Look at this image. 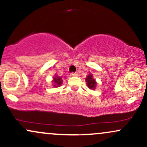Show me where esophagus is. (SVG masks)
Wrapping results in <instances>:
<instances>
[{
  "mask_svg": "<svg viewBox=\"0 0 147 147\" xmlns=\"http://www.w3.org/2000/svg\"><path fill=\"white\" fill-rule=\"evenodd\" d=\"M77 75H78V74L77 73H74V72L71 73V76H76Z\"/></svg>",
  "mask_w": 147,
  "mask_h": 147,
  "instance_id": "34e87169",
  "label": "esophagus"
}]
</instances>
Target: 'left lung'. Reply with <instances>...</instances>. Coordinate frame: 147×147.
<instances>
[{
    "label": "left lung",
    "mask_w": 147,
    "mask_h": 147,
    "mask_svg": "<svg viewBox=\"0 0 147 147\" xmlns=\"http://www.w3.org/2000/svg\"><path fill=\"white\" fill-rule=\"evenodd\" d=\"M86 81L87 82V86L89 87V88L92 89V90H94L96 87V82L95 80L92 78V75H89L86 78Z\"/></svg>",
    "instance_id": "1"
}]
</instances>
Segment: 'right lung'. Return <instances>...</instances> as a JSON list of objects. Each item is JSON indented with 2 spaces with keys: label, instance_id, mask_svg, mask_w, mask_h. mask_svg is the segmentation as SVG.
<instances>
[{
  "label": "right lung",
  "instance_id": "obj_1",
  "mask_svg": "<svg viewBox=\"0 0 147 147\" xmlns=\"http://www.w3.org/2000/svg\"><path fill=\"white\" fill-rule=\"evenodd\" d=\"M54 85H55V87H58V86H60V85L62 84V79H61L60 77H57L56 76V78H54Z\"/></svg>",
  "mask_w": 147,
  "mask_h": 147
}]
</instances>
